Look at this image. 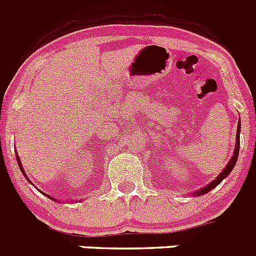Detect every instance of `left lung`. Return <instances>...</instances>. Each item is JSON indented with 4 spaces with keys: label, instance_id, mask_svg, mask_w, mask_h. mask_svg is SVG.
I'll return each mask as SVG.
<instances>
[{
    "label": "left lung",
    "instance_id": "8db88e82",
    "mask_svg": "<svg viewBox=\"0 0 256 256\" xmlns=\"http://www.w3.org/2000/svg\"><path fill=\"white\" fill-rule=\"evenodd\" d=\"M240 130H241V126H240V124H238V126H237V133H236V148H234V156H232V159H230V162H228V164H227V166H226V168H224V170L222 172V173L219 174V176L216 178V180H212V183H209V184H208L206 187L198 190V191L196 192V195H198V196L204 195V194H208V192H209V191H212V190L214 188V187L218 186L219 183H220L222 180H224V178L227 177L228 174H230V172H232V169H234V164H236V162H237V158H238V152H240Z\"/></svg>",
    "mask_w": 256,
    "mask_h": 256
}]
</instances>
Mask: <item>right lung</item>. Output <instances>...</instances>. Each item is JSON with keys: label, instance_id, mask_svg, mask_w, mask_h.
I'll return each mask as SVG.
<instances>
[{"label": "right lung", "instance_id": "right-lung-1", "mask_svg": "<svg viewBox=\"0 0 256 256\" xmlns=\"http://www.w3.org/2000/svg\"><path fill=\"white\" fill-rule=\"evenodd\" d=\"M16 160H18V164H19V168H20V170H22V173H24V169H22V165L20 164V159H19V156H18V158H16ZM24 176H26V174H24ZM26 180H28V177H26ZM48 198H50V196H48Z\"/></svg>", "mask_w": 256, "mask_h": 256}]
</instances>
